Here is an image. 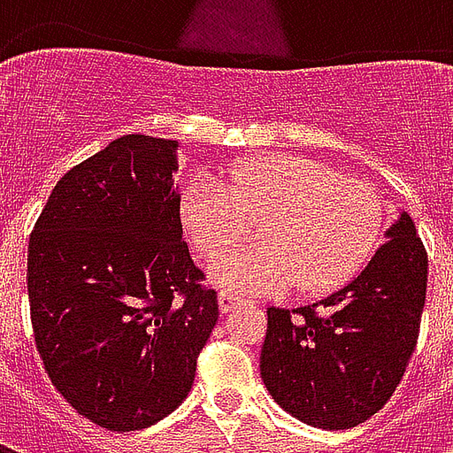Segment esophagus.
<instances>
[{"label": "esophagus", "mask_w": 453, "mask_h": 453, "mask_svg": "<svg viewBox=\"0 0 453 453\" xmlns=\"http://www.w3.org/2000/svg\"><path fill=\"white\" fill-rule=\"evenodd\" d=\"M250 303V301H245V298H240V296L230 294V291H220L218 294V305H220V311L223 313H230L233 308H237V305H245Z\"/></svg>", "instance_id": "34e87169"}]
</instances>
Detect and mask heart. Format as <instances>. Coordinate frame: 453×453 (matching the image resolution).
<instances>
[{
    "mask_svg": "<svg viewBox=\"0 0 453 453\" xmlns=\"http://www.w3.org/2000/svg\"><path fill=\"white\" fill-rule=\"evenodd\" d=\"M184 227L203 259H218L252 225L262 248L223 257L218 286L262 294L323 296L349 284L366 266L383 233L376 191L357 179L296 155L242 159L227 181L198 177L184 191Z\"/></svg>",
    "mask_w": 453,
    "mask_h": 453,
    "instance_id": "obj_1",
    "label": "heart"
}]
</instances>
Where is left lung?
Masks as SVG:
<instances>
[{
    "instance_id": "obj_1",
    "label": "left lung",
    "mask_w": 453,
    "mask_h": 453,
    "mask_svg": "<svg viewBox=\"0 0 453 453\" xmlns=\"http://www.w3.org/2000/svg\"><path fill=\"white\" fill-rule=\"evenodd\" d=\"M351 284L296 311L266 308L259 369L272 398L320 429H349L379 412L418 347L427 250L408 213Z\"/></svg>"
}]
</instances>
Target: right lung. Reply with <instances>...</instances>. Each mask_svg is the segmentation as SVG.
<instances>
[{
  "label": "right lung",
  "instance_id": "right-lung-1",
  "mask_svg": "<svg viewBox=\"0 0 453 453\" xmlns=\"http://www.w3.org/2000/svg\"><path fill=\"white\" fill-rule=\"evenodd\" d=\"M177 140L123 135L55 184L28 240V303L45 373L111 432L187 398L218 296L181 240Z\"/></svg>",
  "mask_w": 453,
  "mask_h": 453
}]
</instances>
